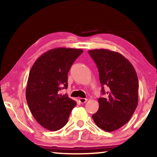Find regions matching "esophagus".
Returning a JSON list of instances; mask_svg holds the SVG:
<instances>
[{"mask_svg": "<svg viewBox=\"0 0 157 157\" xmlns=\"http://www.w3.org/2000/svg\"><path fill=\"white\" fill-rule=\"evenodd\" d=\"M79 101H80V103H81V104H84V103L87 101V98H79Z\"/></svg>", "mask_w": 157, "mask_h": 157, "instance_id": "1", "label": "esophagus"}]
</instances>
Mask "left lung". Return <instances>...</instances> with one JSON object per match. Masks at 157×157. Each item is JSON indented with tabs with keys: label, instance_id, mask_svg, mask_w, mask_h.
Returning <instances> with one entry per match:
<instances>
[{
	"label": "left lung",
	"instance_id": "left-lung-1",
	"mask_svg": "<svg viewBox=\"0 0 157 157\" xmlns=\"http://www.w3.org/2000/svg\"><path fill=\"white\" fill-rule=\"evenodd\" d=\"M97 66L101 84L97 112L92 115L98 127L108 132L119 129L132 118L138 104L139 81L130 61L121 53L107 49L89 51ZM108 87L106 92L104 86Z\"/></svg>",
	"mask_w": 157,
	"mask_h": 157
}]
</instances>
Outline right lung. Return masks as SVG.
<instances>
[{"instance_id":"obj_1","label":"right lung","mask_w":157,"mask_h":157,"mask_svg":"<svg viewBox=\"0 0 157 157\" xmlns=\"http://www.w3.org/2000/svg\"><path fill=\"white\" fill-rule=\"evenodd\" d=\"M83 50L57 48L36 60L30 71L25 96L30 111L40 125L54 132L67 124L76 102L59 91L68 87V73Z\"/></svg>"}]
</instances>
